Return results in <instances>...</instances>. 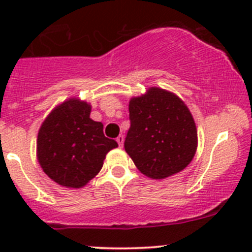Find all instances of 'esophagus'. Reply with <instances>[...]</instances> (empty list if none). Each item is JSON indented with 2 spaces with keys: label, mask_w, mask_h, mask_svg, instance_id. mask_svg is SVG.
<instances>
[{
  "label": "esophagus",
  "mask_w": 252,
  "mask_h": 252,
  "mask_svg": "<svg viewBox=\"0 0 252 252\" xmlns=\"http://www.w3.org/2000/svg\"><path fill=\"white\" fill-rule=\"evenodd\" d=\"M117 142H118V145H119V147H123V144H124V136L123 135H119L118 138H117Z\"/></svg>",
  "instance_id": "obj_1"
}]
</instances>
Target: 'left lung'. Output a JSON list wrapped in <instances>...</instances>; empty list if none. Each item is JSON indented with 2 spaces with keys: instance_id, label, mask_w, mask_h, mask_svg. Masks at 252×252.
<instances>
[{
  "instance_id": "left-lung-1",
  "label": "left lung",
  "mask_w": 252,
  "mask_h": 252,
  "mask_svg": "<svg viewBox=\"0 0 252 252\" xmlns=\"http://www.w3.org/2000/svg\"><path fill=\"white\" fill-rule=\"evenodd\" d=\"M130 129L126 152L151 179L182 172L197 150V128L184 101L172 91L151 86L129 101Z\"/></svg>"
}]
</instances>
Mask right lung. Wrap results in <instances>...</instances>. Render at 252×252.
Returning a JSON list of instances; mask_svg holds the SVG:
<instances>
[{
	"instance_id": "obj_1",
	"label": "right lung",
	"mask_w": 252,
	"mask_h": 252,
	"mask_svg": "<svg viewBox=\"0 0 252 252\" xmlns=\"http://www.w3.org/2000/svg\"><path fill=\"white\" fill-rule=\"evenodd\" d=\"M91 103L69 97L56 106L37 133L36 158L58 185L80 189L98 174L106 155L118 147L103 135V124L90 118Z\"/></svg>"
}]
</instances>
